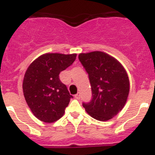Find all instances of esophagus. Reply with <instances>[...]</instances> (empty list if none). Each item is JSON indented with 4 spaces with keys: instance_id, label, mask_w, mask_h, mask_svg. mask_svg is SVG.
I'll return each instance as SVG.
<instances>
[{
    "instance_id": "obj_1",
    "label": "esophagus",
    "mask_w": 155,
    "mask_h": 155,
    "mask_svg": "<svg viewBox=\"0 0 155 155\" xmlns=\"http://www.w3.org/2000/svg\"><path fill=\"white\" fill-rule=\"evenodd\" d=\"M74 97H75V98H76V99H79V98H80V97H81V95H80V93H78V94H76L74 95Z\"/></svg>"
}]
</instances>
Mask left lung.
Masks as SVG:
<instances>
[{
    "label": "left lung",
    "mask_w": 155,
    "mask_h": 155,
    "mask_svg": "<svg viewBox=\"0 0 155 155\" xmlns=\"http://www.w3.org/2000/svg\"><path fill=\"white\" fill-rule=\"evenodd\" d=\"M78 58L88 74L92 92L91 102L83 106L95 120H111L127 101L130 80L127 71L115 57L102 51L80 53Z\"/></svg>",
    "instance_id": "8db88e82"
}]
</instances>
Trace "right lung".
<instances>
[{
  "mask_svg": "<svg viewBox=\"0 0 155 155\" xmlns=\"http://www.w3.org/2000/svg\"><path fill=\"white\" fill-rule=\"evenodd\" d=\"M76 56V53H44L27 68L22 83L23 94L38 120L51 124L64 116L72 95L59 74L73 64Z\"/></svg>",
  "mask_w": 155,
  "mask_h": 155,
  "instance_id": "right-lung-1",
  "label": "right lung"
}]
</instances>
